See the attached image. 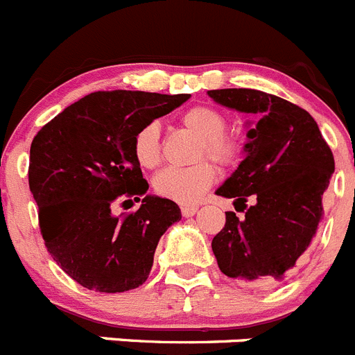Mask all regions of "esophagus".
<instances>
[{
	"label": "esophagus",
	"instance_id": "esophagus-1",
	"mask_svg": "<svg viewBox=\"0 0 355 355\" xmlns=\"http://www.w3.org/2000/svg\"><path fill=\"white\" fill-rule=\"evenodd\" d=\"M182 216L184 217H191L198 212V207L196 205H182Z\"/></svg>",
	"mask_w": 355,
	"mask_h": 355
}]
</instances>
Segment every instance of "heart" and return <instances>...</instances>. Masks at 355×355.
Segmentation results:
<instances>
[{
  "label": "heart",
  "instance_id": "heart-1",
  "mask_svg": "<svg viewBox=\"0 0 355 355\" xmlns=\"http://www.w3.org/2000/svg\"><path fill=\"white\" fill-rule=\"evenodd\" d=\"M180 123L200 138L196 159H210L216 164L228 168L241 157V141L228 132V116L214 106H193L184 111ZM132 155L141 168L154 170L161 162V130L154 122L143 125L132 139ZM216 180L212 162L201 161L189 168H168L154 178V191L161 198L182 205L196 203Z\"/></svg>",
  "mask_w": 355,
  "mask_h": 355
}]
</instances>
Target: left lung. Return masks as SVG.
Wrapping results in <instances>:
<instances>
[{"mask_svg": "<svg viewBox=\"0 0 355 355\" xmlns=\"http://www.w3.org/2000/svg\"><path fill=\"white\" fill-rule=\"evenodd\" d=\"M209 95L257 122L248 130L244 161L216 191L245 210L242 219L226 212L225 228L212 241L217 265L244 285H276L317 235L322 198L334 173L333 152L311 114L285 98L249 88Z\"/></svg>", "mask_w": 355, "mask_h": 355, "instance_id": "left-lung-1", "label": "left lung"}]
</instances>
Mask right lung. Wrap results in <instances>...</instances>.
<instances>
[{
	"instance_id": "obj_1",
	"label": "right lung",
	"mask_w": 355,
	"mask_h": 355,
	"mask_svg": "<svg viewBox=\"0 0 355 355\" xmlns=\"http://www.w3.org/2000/svg\"><path fill=\"white\" fill-rule=\"evenodd\" d=\"M189 97L94 92L65 107L31 141L28 182L44 244L85 288H138L148 277L162 233L180 221L175 201L146 194L148 182L132 155V139ZM139 199L136 213L114 216L116 205Z\"/></svg>"
}]
</instances>
